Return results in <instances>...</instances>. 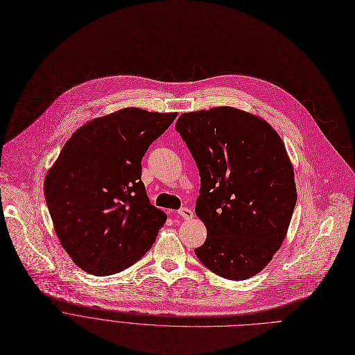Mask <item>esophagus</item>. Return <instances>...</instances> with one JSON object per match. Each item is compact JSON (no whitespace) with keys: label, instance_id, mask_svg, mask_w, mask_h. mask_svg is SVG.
Returning <instances> with one entry per match:
<instances>
[{"label":"esophagus","instance_id":"esophagus-1","mask_svg":"<svg viewBox=\"0 0 355 355\" xmlns=\"http://www.w3.org/2000/svg\"><path fill=\"white\" fill-rule=\"evenodd\" d=\"M178 214H179L180 217H183L184 220H190V218H193L194 212H193L190 208H187V207H183V208H180V209L178 211Z\"/></svg>","mask_w":355,"mask_h":355}]
</instances>
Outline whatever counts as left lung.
Returning <instances> with one entry per match:
<instances>
[{
    "instance_id": "obj_1",
    "label": "left lung",
    "mask_w": 355,
    "mask_h": 355,
    "mask_svg": "<svg viewBox=\"0 0 355 355\" xmlns=\"http://www.w3.org/2000/svg\"><path fill=\"white\" fill-rule=\"evenodd\" d=\"M176 130L200 173L198 260L228 279L261 271L287 236L297 202L294 168L277 131L231 106L183 113Z\"/></svg>"
}]
</instances>
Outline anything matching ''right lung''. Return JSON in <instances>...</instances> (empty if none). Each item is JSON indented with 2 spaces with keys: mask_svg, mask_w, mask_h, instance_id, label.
Returning a JSON list of instances; mask_svg holds the SVG:
<instances>
[{
  "mask_svg": "<svg viewBox=\"0 0 355 355\" xmlns=\"http://www.w3.org/2000/svg\"><path fill=\"white\" fill-rule=\"evenodd\" d=\"M178 113L125 107L80 127L44 179L54 231L94 275L116 274L154 245L166 214L150 202L141 159Z\"/></svg>",
  "mask_w": 355,
  "mask_h": 355,
  "instance_id": "1",
  "label": "right lung"
}]
</instances>
